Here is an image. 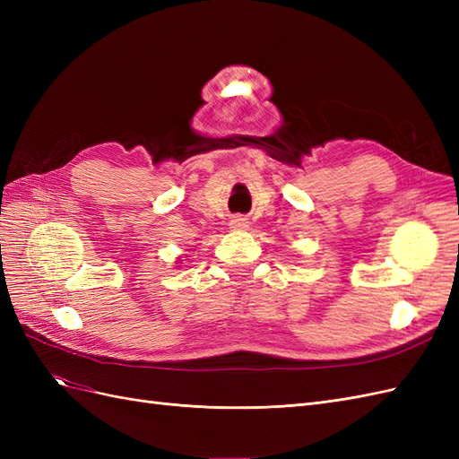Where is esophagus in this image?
<instances>
[{
    "instance_id": "1",
    "label": "esophagus",
    "mask_w": 459,
    "mask_h": 459,
    "mask_svg": "<svg viewBox=\"0 0 459 459\" xmlns=\"http://www.w3.org/2000/svg\"><path fill=\"white\" fill-rule=\"evenodd\" d=\"M230 228L233 231H245V230H248V220L243 216H233L230 220Z\"/></svg>"
}]
</instances>
